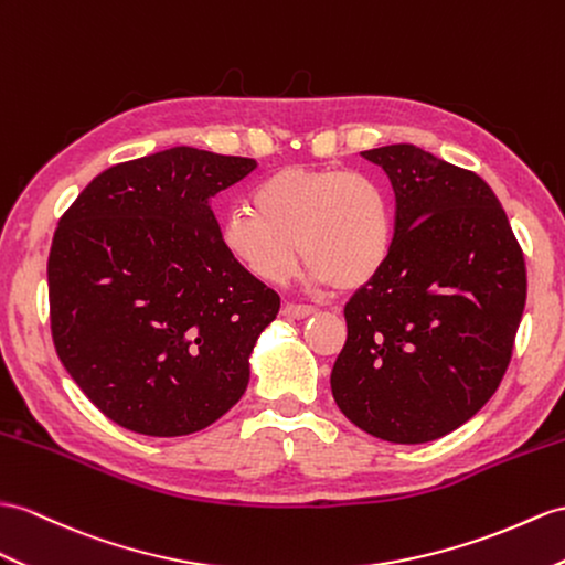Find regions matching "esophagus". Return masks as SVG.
<instances>
[{
    "label": "esophagus",
    "mask_w": 565,
    "mask_h": 565,
    "mask_svg": "<svg viewBox=\"0 0 565 565\" xmlns=\"http://www.w3.org/2000/svg\"><path fill=\"white\" fill-rule=\"evenodd\" d=\"M316 309L313 307H307V305H285L282 307V316H287V319H307V316H311Z\"/></svg>",
    "instance_id": "34e87169"
}]
</instances>
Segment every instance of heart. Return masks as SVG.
Returning a JSON list of instances; mask_svg holds the SVG:
<instances>
[{
    "label": "heart",
    "instance_id": "heart-1",
    "mask_svg": "<svg viewBox=\"0 0 565 565\" xmlns=\"http://www.w3.org/2000/svg\"><path fill=\"white\" fill-rule=\"evenodd\" d=\"M220 223V244L252 278L285 285L299 252L313 285L354 290L386 268L395 246V209L376 177L340 168H285Z\"/></svg>",
    "mask_w": 565,
    "mask_h": 565
}]
</instances>
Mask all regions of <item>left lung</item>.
I'll use <instances>...</instances> for the list:
<instances>
[{
    "label": "left lung",
    "mask_w": 565,
    "mask_h": 565,
    "mask_svg": "<svg viewBox=\"0 0 565 565\" xmlns=\"http://www.w3.org/2000/svg\"><path fill=\"white\" fill-rule=\"evenodd\" d=\"M362 158L393 184L395 246L345 305L330 388L342 415L381 441H436L499 388L525 309V258L475 172L412 143Z\"/></svg>",
    "instance_id": "8db88e82"
}]
</instances>
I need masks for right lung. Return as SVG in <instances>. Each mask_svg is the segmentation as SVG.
<instances>
[{
  "mask_svg": "<svg viewBox=\"0 0 565 565\" xmlns=\"http://www.w3.org/2000/svg\"><path fill=\"white\" fill-rule=\"evenodd\" d=\"M254 168L174 146L105 170L60 220L47 260L54 350L124 429L201 431L249 386L280 297L225 254L211 199Z\"/></svg>",
  "mask_w": 565,
  "mask_h": 565,
  "instance_id": "right-lung-1",
  "label": "right lung"
}]
</instances>
